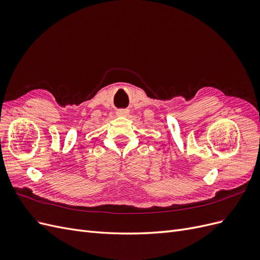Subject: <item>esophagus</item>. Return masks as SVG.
Wrapping results in <instances>:
<instances>
[{"mask_svg": "<svg viewBox=\"0 0 260 260\" xmlns=\"http://www.w3.org/2000/svg\"><path fill=\"white\" fill-rule=\"evenodd\" d=\"M117 116L127 117V116H129V111H128V109H119V111L117 112Z\"/></svg>", "mask_w": 260, "mask_h": 260, "instance_id": "obj_1", "label": "esophagus"}]
</instances>
